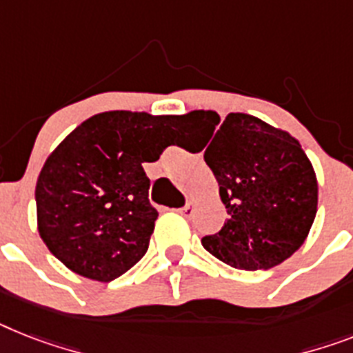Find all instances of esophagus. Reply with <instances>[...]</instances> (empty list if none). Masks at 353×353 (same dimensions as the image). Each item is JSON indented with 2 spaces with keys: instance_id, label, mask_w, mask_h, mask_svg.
<instances>
[{
  "instance_id": "esophagus-1",
  "label": "esophagus",
  "mask_w": 353,
  "mask_h": 353,
  "mask_svg": "<svg viewBox=\"0 0 353 353\" xmlns=\"http://www.w3.org/2000/svg\"><path fill=\"white\" fill-rule=\"evenodd\" d=\"M193 211H194V203L193 202H188L185 205H183V208L179 209L180 214H182V216H185V218L191 216V214H193Z\"/></svg>"
}]
</instances>
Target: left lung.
<instances>
[{
    "mask_svg": "<svg viewBox=\"0 0 353 353\" xmlns=\"http://www.w3.org/2000/svg\"><path fill=\"white\" fill-rule=\"evenodd\" d=\"M182 121L211 130L203 160L229 214L216 234L203 236V249L241 270L272 269L290 258L317 212V179L301 144L247 113H229L220 124L216 112L196 110Z\"/></svg>",
    "mask_w": 353,
    "mask_h": 353,
    "instance_id": "8db88e82",
    "label": "left lung"
}]
</instances>
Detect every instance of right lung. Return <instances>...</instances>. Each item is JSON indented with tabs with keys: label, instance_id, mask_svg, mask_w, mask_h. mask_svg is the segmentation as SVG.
I'll return each instance as SVG.
<instances>
[{
	"label": "right lung",
	"instance_id": "obj_1",
	"mask_svg": "<svg viewBox=\"0 0 353 353\" xmlns=\"http://www.w3.org/2000/svg\"><path fill=\"white\" fill-rule=\"evenodd\" d=\"M182 117L104 112L75 128L36 183L37 229L75 274L108 283L145 254L159 216L142 168L170 145Z\"/></svg>",
	"mask_w": 353,
	"mask_h": 353
}]
</instances>
